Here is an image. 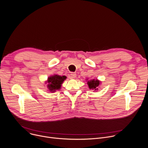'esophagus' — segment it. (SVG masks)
I'll return each instance as SVG.
<instances>
[{
	"instance_id": "obj_1",
	"label": "esophagus",
	"mask_w": 148,
	"mask_h": 148,
	"mask_svg": "<svg viewBox=\"0 0 148 148\" xmlns=\"http://www.w3.org/2000/svg\"><path fill=\"white\" fill-rule=\"evenodd\" d=\"M76 73H74V72H72L70 74V78H75L76 77Z\"/></svg>"
}]
</instances>
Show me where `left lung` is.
I'll return each instance as SVG.
<instances>
[{
  "mask_svg": "<svg viewBox=\"0 0 148 148\" xmlns=\"http://www.w3.org/2000/svg\"><path fill=\"white\" fill-rule=\"evenodd\" d=\"M100 84V81H98L97 79L95 80H91V81H88V86L89 88V89H92L94 90H96L97 89V87L99 86Z\"/></svg>",
  "mask_w": 148,
  "mask_h": 148,
  "instance_id": "obj_1",
  "label": "left lung"
}]
</instances>
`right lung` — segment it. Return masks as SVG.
<instances>
[{
    "mask_svg": "<svg viewBox=\"0 0 148 148\" xmlns=\"http://www.w3.org/2000/svg\"><path fill=\"white\" fill-rule=\"evenodd\" d=\"M66 79V76H60L58 75H54L48 78L47 87L50 91L55 92L56 90H59L63 82L64 79Z\"/></svg>",
    "mask_w": 148,
    "mask_h": 148,
    "instance_id": "add662e5",
    "label": "right lung"
}]
</instances>
